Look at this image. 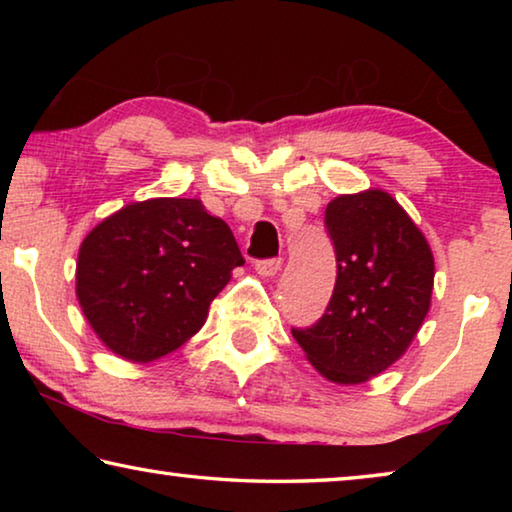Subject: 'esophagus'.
<instances>
[{
    "instance_id": "esophagus-1",
    "label": "esophagus",
    "mask_w": 512,
    "mask_h": 512,
    "mask_svg": "<svg viewBox=\"0 0 512 512\" xmlns=\"http://www.w3.org/2000/svg\"><path fill=\"white\" fill-rule=\"evenodd\" d=\"M282 268V259L280 257H271V259H257L255 262V271L262 277H275Z\"/></svg>"
}]
</instances>
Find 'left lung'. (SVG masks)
<instances>
[{
    "label": "left lung",
    "mask_w": 512,
    "mask_h": 512,
    "mask_svg": "<svg viewBox=\"0 0 512 512\" xmlns=\"http://www.w3.org/2000/svg\"><path fill=\"white\" fill-rule=\"evenodd\" d=\"M325 228L336 284L325 314L291 332L320 375L361 384L402 357L431 305L433 255L418 225L381 189L334 198Z\"/></svg>",
    "instance_id": "left-lung-1"
}]
</instances>
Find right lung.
<instances>
[{"instance_id":"1","label":"right lung","mask_w":512,"mask_h":512,"mask_svg":"<svg viewBox=\"0 0 512 512\" xmlns=\"http://www.w3.org/2000/svg\"><path fill=\"white\" fill-rule=\"evenodd\" d=\"M235 266V235L198 198H151L83 239L76 298L106 348L146 363L192 339Z\"/></svg>"}]
</instances>
